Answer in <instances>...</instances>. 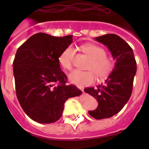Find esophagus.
<instances>
[{
	"label": "esophagus",
	"instance_id": "34e87169",
	"mask_svg": "<svg viewBox=\"0 0 149 149\" xmlns=\"http://www.w3.org/2000/svg\"><path fill=\"white\" fill-rule=\"evenodd\" d=\"M78 88H79V89H81V91L82 92L84 93V88H83V87H82V86H78Z\"/></svg>",
	"mask_w": 149,
	"mask_h": 149
}]
</instances>
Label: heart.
<instances>
[{"label": "heart", "mask_w": 149, "mask_h": 149, "mask_svg": "<svg viewBox=\"0 0 149 149\" xmlns=\"http://www.w3.org/2000/svg\"><path fill=\"white\" fill-rule=\"evenodd\" d=\"M81 49L91 58L86 67L89 70H73L68 76L71 83L88 86L94 83L97 79L96 76L100 79H104L111 74L115 67V61L112 58L107 56L104 48L94 44H86L81 47ZM74 56L75 49L72 46H68L60 55L58 58L60 65L65 70H71Z\"/></svg>", "instance_id": "b5f03b06"}]
</instances>
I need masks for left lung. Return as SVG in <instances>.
Wrapping results in <instances>:
<instances>
[{
  "mask_svg": "<svg viewBox=\"0 0 149 149\" xmlns=\"http://www.w3.org/2000/svg\"><path fill=\"white\" fill-rule=\"evenodd\" d=\"M95 40L107 47L116 60L115 68L104 83L97 88H84V91L94 97L99 104L97 109L88 111V114L101 120L116 115L127 102L133 91L137 67L133 49L120 37L107 34Z\"/></svg>",
  "mask_w": 149,
  "mask_h": 149,
  "instance_id": "left-lung-1",
  "label": "left lung"
}]
</instances>
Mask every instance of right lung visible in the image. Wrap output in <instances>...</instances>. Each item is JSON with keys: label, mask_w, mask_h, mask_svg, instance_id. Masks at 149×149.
Listing matches in <instances>:
<instances>
[{"label": "right lung", "mask_w": 149, "mask_h": 149, "mask_svg": "<svg viewBox=\"0 0 149 149\" xmlns=\"http://www.w3.org/2000/svg\"><path fill=\"white\" fill-rule=\"evenodd\" d=\"M72 37L37 33L16 51L13 63L16 97L25 113L37 123L58 120L66 100L81 94L75 85H66L67 76L58 61Z\"/></svg>", "instance_id": "1"}]
</instances>
